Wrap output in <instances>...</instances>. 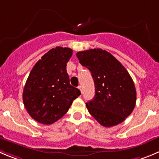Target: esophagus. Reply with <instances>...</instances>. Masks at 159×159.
<instances>
[{
	"instance_id": "1",
	"label": "esophagus",
	"mask_w": 159,
	"mask_h": 159,
	"mask_svg": "<svg viewBox=\"0 0 159 159\" xmlns=\"http://www.w3.org/2000/svg\"><path fill=\"white\" fill-rule=\"evenodd\" d=\"M78 89H80V91H81V93H82V92H83V90H82V86H81V85H79V86H78Z\"/></svg>"
}]
</instances>
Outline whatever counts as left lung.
Segmentation results:
<instances>
[{"instance_id": "1", "label": "left lung", "mask_w": 159, "mask_h": 159, "mask_svg": "<svg viewBox=\"0 0 159 159\" xmlns=\"http://www.w3.org/2000/svg\"><path fill=\"white\" fill-rule=\"evenodd\" d=\"M77 57L91 72L95 84L93 100L86 103L90 115L105 127L121 123L136 105L134 83L115 57L101 48L78 52Z\"/></svg>"}]
</instances>
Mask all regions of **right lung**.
<instances>
[{"label":"right lung","mask_w":159,"mask_h":159,"mask_svg":"<svg viewBox=\"0 0 159 159\" xmlns=\"http://www.w3.org/2000/svg\"><path fill=\"white\" fill-rule=\"evenodd\" d=\"M72 54L69 48H52L30 73L23 89V103L31 118L41 124H52L61 118L81 95L70 85L66 72Z\"/></svg>","instance_id":"right-lung-1"}]
</instances>
